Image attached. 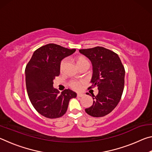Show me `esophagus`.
<instances>
[{
  "label": "esophagus",
  "mask_w": 152,
  "mask_h": 152,
  "mask_svg": "<svg viewBox=\"0 0 152 152\" xmlns=\"http://www.w3.org/2000/svg\"><path fill=\"white\" fill-rule=\"evenodd\" d=\"M84 94H82V93H78V94H77V96H79V97H82V96H84Z\"/></svg>",
  "instance_id": "34e87169"
}]
</instances>
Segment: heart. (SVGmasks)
Here are the masks:
<instances>
[{
	"instance_id": "1",
	"label": "heart",
	"mask_w": 152,
	"mask_h": 152,
	"mask_svg": "<svg viewBox=\"0 0 152 152\" xmlns=\"http://www.w3.org/2000/svg\"><path fill=\"white\" fill-rule=\"evenodd\" d=\"M66 64V59H64L61 61L60 62V70H63V69L64 68V66H65ZM89 61L88 59L84 57V56H79L76 58V64L78 67L79 68L80 66H83V65H85V64H88L89 65ZM82 82H79V81H73L71 82L70 85L75 90H79L81 88V86H82Z\"/></svg>"
}]
</instances>
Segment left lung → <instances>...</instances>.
I'll use <instances>...</instances> for the list:
<instances>
[{
  "mask_svg": "<svg viewBox=\"0 0 152 152\" xmlns=\"http://www.w3.org/2000/svg\"><path fill=\"white\" fill-rule=\"evenodd\" d=\"M79 51L92 64V87L89 88L96 86L99 90L96 96L92 94L93 104L85 111L92 117L105 116L117 107L121 98L125 83L124 67L117 53L104 48L98 46Z\"/></svg>",
  "mask_w": 152,
  "mask_h": 152,
  "instance_id": "obj_1",
  "label": "left lung"
}]
</instances>
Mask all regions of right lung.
<instances>
[{
  "instance_id": "obj_1",
  "label": "right lung",
  "mask_w": 152,
  "mask_h": 152,
  "mask_svg": "<svg viewBox=\"0 0 152 152\" xmlns=\"http://www.w3.org/2000/svg\"><path fill=\"white\" fill-rule=\"evenodd\" d=\"M70 49L49 43L33 53L25 68V82L28 96L35 110L49 119L65 114L69 101L76 93L66 89L60 93L53 86V80L60 74L61 61L75 52Z\"/></svg>"
}]
</instances>
